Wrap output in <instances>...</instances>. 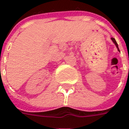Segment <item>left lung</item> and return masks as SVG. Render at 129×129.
<instances>
[{
  "mask_svg": "<svg viewBox=\"0 0 129 129\" xmlns=\"http://www.w3.org/2000/svg\"><path fill=\"white\" fill-rule=\"evenodd\" d=\"M111 40L112 41V42L114 43V45H116V48H117V49H118V51H120V50H119V49H118V44H117V43H116V40H115V39L114 38H113V37H111Z\"/></svg>",
  "mask_w": 129,
  "mask_h": 129,
  "instance_id": "left-lung-1",
  "label": "left lung"
}]
</instances>
